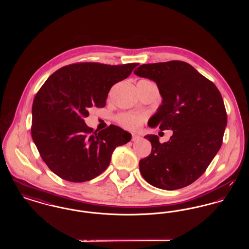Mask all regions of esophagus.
<instances>
[{"label":"esophagus","mask_w":249,"mask_h":249,"mask_svg":"<svg viewBox=\"0 0 249 249\" xmlns=\"http://www.w3.org/2000/svg\"><path fill=\"white\" fill-rule=\"evenodd\" d=\"M140 139H141V137L139 135H137V134H132V136H131V141H133V142H136V141H138Z\"/></svg>","instance_id":"esophagus-1"}]
</instances>
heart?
<instances>
[{"label":"heart","mask_w":249,"mask_h":249,"mask_svg":"<svg viewBox=\"0 0 249 249\" xmlns=\"http://www.w3.org/2000/svg\"><path fill=\"white\" fill-rule=\"evenodd\" d=\"M138 83H150L147 79H142ZM145 119V116L131 114V113H122L117 117V121L125 129L135 130L139 129Z\"/></svg>","instance_id":"obj_1"}]
</instances>
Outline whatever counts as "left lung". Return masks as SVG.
I'll return each instance as SVG.
<instances>
[{"instance_id": "1", "label": "left lung", "mask_w": 249, "mask_h": 249, "mask_svg": "<svg viewBox=\"0 0 249 249\" xmlns=\"http://www.w3.org/2000/svg\"><path fill=\"white\" fill-rule=\"evenodd\" d=\"M134 73L155 81L162 97L148 126L174 132L162 143L157 135L144 136L152 149L139 161L142 177L161 190L187 187L205 172L222 144L227 125L222 96L185 61L142 64Z\"/></svg>"}]
</instances>
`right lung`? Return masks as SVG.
<instances>
[{
  "mask_svg": "<svg viewBox=\"0 0 249 249\" xmlns=\"http://www.w3.org/2000/svg\"><path fill=\"white\" fill-rule=\"evenodd\" d=\"M139 63L78 62L53 72L36 93L32 136L42 160L58 177L86 182L106 171L115 148L131 135L116 125L95 130L86 125L90 107H105L108 92Z\"/></svg>",
  "mask_w": 249,
  "mask_h": 249,
  "instance_id": "obj_1",
  "label": "right lung"
}]
</instances>
